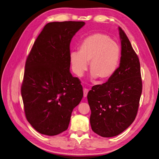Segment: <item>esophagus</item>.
<instances>
[{"instance_id": "34e87169", "label": "esophagus", "mask_w": 159, "mask_h": 159, "mask_svg": "<svg viewBox=\"0 0 159 159\" xmlns=\"http://www.w3.org/2000/svg\"><path fill=\"white\" fill-rule=\"evenodd\" d=\"M89 89H84V90H83V95H84V97H86L87 96V94H88V93H89Z\"/></svg>"}]
</instances>
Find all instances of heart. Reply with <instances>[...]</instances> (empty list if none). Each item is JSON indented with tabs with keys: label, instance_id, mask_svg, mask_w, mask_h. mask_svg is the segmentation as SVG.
<instances>
[{
	"label": "heart",
	"instance_id": "heart-1",
	"mask_svg": "<svg viewBox=\"0 0 159 159\" xmlns=\"http://www.w3.org/2000/svg\"><path fill=\"white\" fill-rule=\"evenodd\" d=\"M121 58L120 45L106 34L96 33L86 38L79 46V52L70 53V61L74 73L82 76L88 67L92 78L106 80L114 75Z\"/></svg>",
	"mask_w": 159,
	"mask_h": 159
}]
</instances>
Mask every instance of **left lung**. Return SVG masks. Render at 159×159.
Wrapping results in <instances>:
<instances>
[{
	"label": "left lung",
	"mask_w": 159,
	"mask_h": 159,
	"mask_svg": "<svg viewBox=\"0 0 159 159\" xmlns=\"http://www.w3.org/2000/svg\"><path fill=\"white\" fill-rule=\"evenodd\" d=\"M119 30L120 66L106 83L93 86L87 95L92 129L104 137L120 134L134 122L142 93L139 57L124 30Z\"/></svg>",
	"instance_id": "8db88e82"
}]
</instances>
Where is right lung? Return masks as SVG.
<instances>
[{
	"label": "right lung",
	"mask_w": 159,
	"mask_h": 159,
	"mask_svg": "<svg viewBox=\"0 0 159 159\" xmlns=\"http://www.w3.org/2000/svg\"><path fill=\"white\" fill-rule=\"evenodd\" d=\"M84 22L46 24L26 59L21 94L25 117L39 133L53 136L67 129L71 114L83 96L70 73V43Z\"/></svg>",
	"instance_id": "add662e5"
}]
</instances>
